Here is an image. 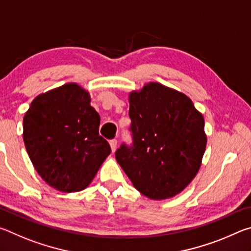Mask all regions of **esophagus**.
<instances>
[{"mask_svg": "<svg viewBox=\"0 0 251 251\" xmlns=\"http://www.w3.org/2000/svg\"><path fill=\"white\" fill-rule=\"evenodd\" d=\"M109 145H110V147H112V151H115L116 148H117V141H116V139H112V141L109 142Z\"/></svg>", "mask_w": 251, "mask_h": 251, "instance_id": "esophagus-1", "label": "esophagus"}]
</instances>
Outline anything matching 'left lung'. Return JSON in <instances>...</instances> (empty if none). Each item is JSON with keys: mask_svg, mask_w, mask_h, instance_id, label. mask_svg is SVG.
I'll return each mask as SVG.
<instances>
[{"mask_svg": "<svg viewBox=\"0 0 251 251\" xmlns=\"http://www.w3.org/2000/svg\"><path fill=\"white\" fill-rule=\"evenodd\" d=\"M133 146L115 152L139 193L161 201L181 193L201 166L207 135L202 114L184 93L157 82L128 95Z\"/></svg>", "mask_w": 251, "mask_h": 251, "instance_id": "obj_1", "label": "left lung"}]
</instances>
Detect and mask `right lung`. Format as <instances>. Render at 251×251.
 <instances>
[{
    "mask_svg": "<svg viewBox=\"0 0 251 251\" xmlns=\"http://www.w3.org/2000/svg\"><path fill=\"white\" fill-rule=\"evenodd\" d=\"M100 117L91 95L76 83L43 94L23 118V139L34 168L62 193L80 192L91 184L110 146L99 134Z\"/></svg>",
    "mask_w": 251,
    "mask_h": 251,
    "instance_id": "1",
    "label": "right lung"
}]
</instances>
